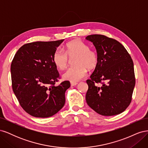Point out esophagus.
Listing matches in <instances>:
<instances>
[{"label":"esophagus","mask_w":148,"mask_h":148,"mask_svg":"<svg viewBox=\"0 0 148 148\" xmlns=\"http://www.w3.org/2000/svg\"><path fill=\"white\" fill-rule=\"evenodd\" d=\"M70 84H71V86H76V85L78 84V83H77V82H70Z\"/></svg>","instance_id":"1"}]
</instances>
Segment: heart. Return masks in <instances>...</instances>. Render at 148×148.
Segmentation results:
<instances>
[{"label":"heart","mask_w":148,"mask_h":148,"mask_svg":"<svg viewBox=\"0 0 148 148\" xmlns=\"http://www.w3.org/2000/svg\"><path fill=\"white\" fill-rule=\"evenodd\" d=\"M65 52L57 49L52 56V61L58 69L64 70L69 64V59L76 58L75 66L67 70L63 74V78L71 82L79 81L87 75L88 69H95L99 63V57L96 51L91 50L86 43L80 40H73L65 46Z\"/></svg>","instance_id":"obj_1"}]
</instances>
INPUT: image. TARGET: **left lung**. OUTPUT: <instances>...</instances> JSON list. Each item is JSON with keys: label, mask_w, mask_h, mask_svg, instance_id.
<instances>
[{"label": "left lung", "mask_w": 148, "mask_h": 148, "mask_svg": "<svg viewBox=\"0 0 148 148\" xmlns=\"http://www.w3.org/2000/svg\"><path fill=\"white\" fill-rule=\"evenodd\" d=\"M95 46L99 63L86 83L88 105L104 116L117 115L132 101L135 85L134 65L131 56L122 44L101 34L86 38ZM101 83L98 87L95 83Z\"/></svg>", "instance_id": "obj_1"}]
</instances>
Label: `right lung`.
<instances>
[{
	"label": "right lung",
	"mask_w": 148,
	"mask_h": 148,
	"mask_svg": "<svg viewBox=\"0 0 148 148\" xmlns=\"http://www.w3.org/2000/svg\"><path fill=\"white\" fill-rule=\"evenodd\" d=\"M64 40L24 44L12 62L13 92L22 108L33 117H51L65 104L70 83L65 81L56 86L60 76L52 61L53 52Z\"/></svg>",
	"instance_id": "add662e5"
}]
</instances>
